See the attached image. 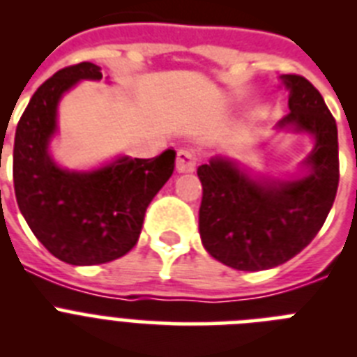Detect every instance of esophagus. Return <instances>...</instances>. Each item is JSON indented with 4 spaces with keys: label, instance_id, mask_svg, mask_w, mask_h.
<instances>
[{
    "label": "esophagus",
    "instance_id": "esophagus-1",
    "mask_svg": "<svg viewBox=\"0 0 357 357\" xmlns=\"http://www.w3.org/2000/svg\"><path fill=\"white\" fill-rule=\"evenodd\" d=\"M197 153L193 150H181L176 153V172L191 173L197 168Z\"/></svg>",
    "mask_w": 357,
    "mask_h": 357
}]
</instances>
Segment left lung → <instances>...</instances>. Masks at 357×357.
Here are the masks:
<instances>
[{"label": "left lung", "instance_id": "8db88e82", "mask_svg": "<svg viewBox=\"0 0 357 357\" xmlns=\"http://www.w3.org/2000/svg\"><path fill=\"white\" fill-rule=\"evenodd\" d=\"M289 114L279 128L314 135L305 175L291 181L252 178L234 160L198 166L200 238L214 259L243 272L279 266L313 241L336 198L338 128L318 89L301 75H282Z\"/></svg>", "mask_w": 357, "mask_h": 357}]
</instances>
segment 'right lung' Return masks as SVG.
<instances>
[{"mask_svg": "<svg viewBox=\"0 0 357 357\" xmlns=\"http://www.w3.org/2000/svg\"><path fill=\"white\" fill-rule=\"evenodd\" d=\"M102 80L93 62L56 71L33 93L15 128L14 189L28 227L56 259L77 266L114 261L135 247L146 207L175 168V151L119 157L94 172H69L50 155L62 94Z\"/></svg>", "mask_w": 357, "mask_h": 357, "instance_id": "1", "label": "right lung"}]
</instances>
